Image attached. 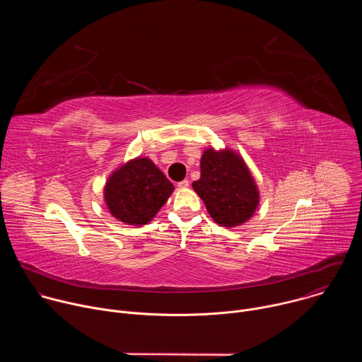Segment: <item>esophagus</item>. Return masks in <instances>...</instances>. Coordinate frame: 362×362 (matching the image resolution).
<instances>
[{
    "label": "esophagus",
    "mask_w": 362,
    "mask_h": 362,
    "mask_svg": "<svg viewBox=\"0 0 362 362\" xmlns=\"http://www.w3.org/2000/svg\"><path fill=\"white\" fill-rule=\"evenodd\" d=\"M177 186H179L180 189H186V187H189V180H186V179H185V180L179 182V183H177Z\"/></svg>",
    "instance_id": "esophagus-1"
}]
</instances>
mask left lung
Here are the masks:
<instances>
[{
  "mask_svg": "<svg viewBox=\"0 0 362 362\" xmlns=\"http://www.w3.org/2000/svg\"><path fill=\"white\" fill-rule=\"evenodd\" d=\"M192 186L221 226L233 228L245 223L259 203V192L246 163L229 148L204 150L200 159V179Z\"/></svg>",
  "mask_w": 362,
  "mask_h": 362,
  "instance_id": "1",
  "label": "left lung"
}]
</instances>
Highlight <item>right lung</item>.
Masks as SVG:
<instances>
[{
    "label": "right lung",
    "mask_w": 362,
    "mask_h": 362,
    "mask_svg": "<svg viewBox=\"0 0 362 362\" xmlns=\"http://www.w3.org/2000/svg\"><path fill=\"white\" fill-rule=\"evenodd\" d=\"M173 189L150 159L137 158L112 173L105 187V200L116 219L139 226L154 218Z\"/></svg>",
    "instance_id": "obj_1"
}]
</instances>
